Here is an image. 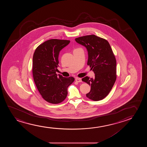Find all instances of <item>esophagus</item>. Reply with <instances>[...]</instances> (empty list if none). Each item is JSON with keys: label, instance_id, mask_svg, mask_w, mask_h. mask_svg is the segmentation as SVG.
Wrapping results in <instances>:
<instances>
[{"label": "esophagus", "instance_id": "obj_1", "mask_svg": "<svg viewBox=\"0 0 147 147\" xmlns=\"http://www.w3.org/2000/svg\"><path fill=\"white\" fill-rule=\"evenodd\" d=\"M75 81H76V82H82V80H81V79L80 78H76Z\"/></svg>", "mask_w": 147, "mask_h": 147}]
</instances>
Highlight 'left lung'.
<instances>
[{"instance_id": "obj_1", "label": "left lung", "mask_w": 147, "mask_h": 147, "mask_svg": "<svg viewBox=\"0 0 147 147\" xmlns=\"http://www.w3.org/2000/svg\"><path fill=\"white\" fill-rule=\"evenodd\" d=\"M77 42L86 48L87 65L95 74V77H85L82 80L91 86L86 97L93 101L105 98L111 91L117 79V61L107 40L94 34L75 38Z\"/></svg>"}]
</instances>
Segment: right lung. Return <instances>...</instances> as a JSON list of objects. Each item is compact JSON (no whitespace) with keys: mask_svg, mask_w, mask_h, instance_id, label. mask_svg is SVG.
I'll use <instances>...</instances> for the list:
<instances>
[{"mask_svg":"<svg viewBox=\"0 0 147 147\" xmlns=\"http://www.w3.org/2000/svg\"><path fill=\"white\" fill-rule=\"evenodd\" d=\"M69 40L51 39L40 45L32 58V75L38 92L45 100L52 104L62 102L66 98L67 88L74 81L73 77L57 75L60 51Z\"/></svg>","mask_w":147,"mask_h":147,"instance_id":"right-lung-1","label":"right lung"}]
</instances>
